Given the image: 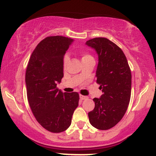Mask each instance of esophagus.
I'll use <instances>...</instances> for the list:
<instances>
[{
  "label": "esophagus",
  "instance_id": "esophagus-1",
  "mask_svg": "<svg viewBox=\"0 0 156 156\" xmlns=\"http://www.w3.org/2000/svg\"><path fill=\"white\" fill-rule=\"evenodd\" d=\"M87 98H88V97L87 96H84V95H82V94H80V99L81 100V101L87 99Z\"/></svg>",
  "mask_w": 156,
  "mask_h": 156
}]
</instances>
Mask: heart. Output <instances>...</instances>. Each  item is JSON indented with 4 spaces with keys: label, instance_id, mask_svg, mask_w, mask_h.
Returning <instances> with one entry per match:
<instances>
[{
    "label": "heart",
    "instance_id": "1",
    "mask_svg": "<svg viewBox=\"0 0 156 156\" xmlns=\"http://www.w3.org/2000/svg\"><path fill=\"white\" fill-rule=\"evenodd\" d=\"M81 56H82V58H82V61L85 60V59H87V58H92V55H91L90 54H89V53H82ZM68 62H69V57H68V55H64V58H63L64 66L67 65V64L68 63Z\"/></svg>",
    "mask_w": 156,
    "mask_h": 156
}]
</instances>
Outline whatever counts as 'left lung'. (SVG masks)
<instances>
[{
  "mask_svg": "<svg viewBox=\"0 0 156 156\" xmlns=\"http://www.w3.org/2000/svg\"><path fill=\"white\" fill-rule=\"evenodd\" d=\"M86 44L98 55L97 83L103 94L94 98V108L89 112V122L99 130H108L121 120L128 108L131 94V72L126 56L109 39L96 37Z\"/></svg>",
  "mask_w": 156,
  "mask_h": 156,
  "instance_id": "obj_1",
  "label": "left lung"
}]
</instances>
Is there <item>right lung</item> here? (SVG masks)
Wrapping results in <instances>:
<instances>
[{
    "label": "right lung",
    "mask_w": 156,
    "mask_h": 156,
    "mask_svg": "<svg viewBox=\"0 0 156 156\" xmlns=\"http://www.w3.org/2000/svg\"><path fill=\"white\" fill-rule=\"evenodd\" d=\"M73 39L48 37L37 44L26 72L27 98L37 121L48 131L61 133L71 125L78 107V92L63 93L57 88L63 78V58Z\"/></svg>",
    "instance_id": "add662e5"
}]
</instances>
